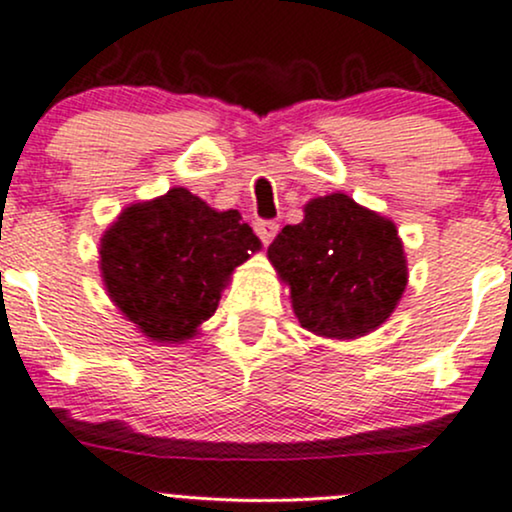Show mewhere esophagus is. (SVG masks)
Instances as JSON below:
<instances>
[{
    "label": "esophagus",
    "instance_id": "obj_1",
    "mask_svg": "<svg viewBox=\"0 0 512 512\" xmlns=\"http://www.w3.org/2000/svg\"><path fill=\"white\" fill-rule=\"evenodd\" d=\"M276 231H279V223L276 221H257L255 223V233L260 236V240L264 245H269L276 236Z\"/></svg>",
    "mask_w": 512,
    "mask_h": 512
}]
</instances>
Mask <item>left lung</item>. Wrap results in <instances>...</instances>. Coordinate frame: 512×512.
<instances>
[{
    "instance_id": "left-lung-1",
    "label": "left lung",
    "mask_w": 512,
    "mask_h": 512,
    "mask_svg": "<svg viewBox=\"0 0 512 512\" xmlns=\"http://www.w3.org/2000/svg\"><path fill=\"white\" fill-rule=\"evenodd\" d=\"M303 330L358 339L395 313L409 281L397 226L344 192L310 199L267 250Z\"/></svg>"
}]
</instances>
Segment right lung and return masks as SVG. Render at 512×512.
I'll use <instances>...</instances> for the list:
<instances>
[{"label": "right lung", "instance_id": "obj_1", "mask_svg": "<svg viewBox=\"0 0 512 512\" xmlns=\"http://www.w3.org/2000/svg\"><path fill=\"white\" fill-rule=\"evenodd\" d=\"M236 209L185 187L129 204L101 238V276L125 320L156 344H185L216 313L233 269L260 252Z\"/></svg>", "mask_w": 512, "mask_h": 512}]
</instances>
